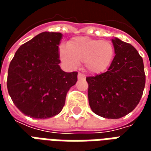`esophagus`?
<instances>
[{"instance_id": "obj_1", "label": "esophagus", "mask_w": 151, "mask_h": 151, "mask_svg": "<svg viewBox=\"0 0 151 151\" xmlns=\"http://www.w3.org/2000/svg\"><path fill=\"white\" fill-rule=\"evenodd\" d=\"M78 78L79 79V80H84V79H86V76L83 74V73H78Z\"/></svg>"}]
</instances>
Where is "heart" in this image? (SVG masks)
Listing matches in <instances>:
<instances>
[{"mask_svg": "<svg viewBox=\"0 0 151 151\" xmlns=\"http://www.w3.org/2000/svg\"><path fill=\"white\" fill-rule=\"evenodd\" d=\"M60 58L69 67H76L84 62L86 69L95 74L104 72L111 65L115 56L111 42L88 37H76L68 43V48L61 46Z\"/></svg>", "mask_w": 151, "mask_h": 151, "instance_id": "b5f03b06", "label": "heart"}]
</instances>
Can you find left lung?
I'll list each match as a JSON object with an SVG mask.
<instances>
[{
    "label": "left lung",
    "mask_w": 151,
    "mask_h": 151,
    "mask_svg": "<svg viewBox=\"0 0 151 151\" xmlns=\"http://www.w3.org/2000/svg\"><path fill=\"white\" fill-rule=\"evenodd\" d=\"M115 53L108 71L87 77L89 104L93 112L108 119H119L139 104L146 84L142 56L131 44L112 40Z\"/></svg>",
    "instance_id": "8db88e82"
}]
</instances>
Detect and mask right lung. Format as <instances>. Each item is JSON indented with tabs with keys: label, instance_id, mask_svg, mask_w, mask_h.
I'll list each match as a JSON object with an SVG mask.
<instances>
[{
	"label": "right lung",
	"instance_id": "add662e5",
	"mask_svg": "<svg viewBox=\"0 0 151 151\" xmlns=\"http://www.w3.org/2000/svg\"><path fill=\"white\" fill-rule=\"evenodd\" d=\"M61 37L59 32L40 33L18 48L9 66V95L31 118L59 114L69 90L78 81V72H64L59 65Z\"/></svg>",
	"mask_w": 151,
	"mask_h": 151
}]
</instances>
